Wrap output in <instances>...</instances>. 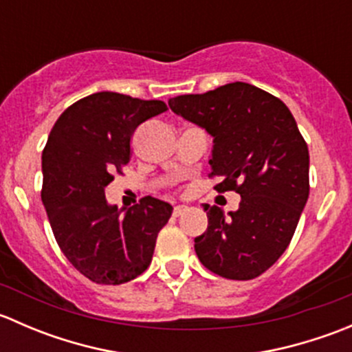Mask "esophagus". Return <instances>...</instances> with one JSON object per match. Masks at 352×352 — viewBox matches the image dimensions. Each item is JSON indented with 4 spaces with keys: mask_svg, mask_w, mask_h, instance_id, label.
Returning a JSON list of instances; mask_svg holds the SVG:
<instances>
[{
    "mask_svg": "<svg viewBox=\"0 0 352 352\" xmlns=\"http://www.w3.org/2000/svg\"><path fill=\"white\" fill-rule=\"evenodd\" d=\"M186 211H187V206H177V208L173 209V216L179 218V216H182Z\"/></svg>",
    "mask_w": 352,
    "mask_h": 352,
    "instance_id": "1",
    "label": "esophagus"
}]
</instances>
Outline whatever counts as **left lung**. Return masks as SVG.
<instances>
[{
	"instance_id": "1",
	"label": "left lung",
	"mask_w": 352,
	"mask_h": 352,
	"mask_svg": "<svg viewBox=\"0 0 352 352\" xmlns=\"http://www.w3.org/2000/svg\"><path fill=\"white\" fill-rule=\"evenodd\" d=\"M168 105L212 136L211 175L223 177L214 189L242 197L228 214L202 206L208 230L194 240L199 261L221 278H257L285 254L310 192V155L293 113L243 81L179 95Z\"/></svg>"
}]
</instances>
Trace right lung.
I'll use <instances>...</instances> for the list:
<instances>
[{
    "mask_svg": "<svg viewBox=\"0 0 352 352\" xmlns=\"http://www.w3.org/2000/svg\"><path fill=\"white\" fill-rule=\"evenodd\" d=\"M163 112L162 100L98 91L59 116L42 151V202L56 242L98 285H122L143 274L172 216L168 202L151 196L129 209L105 199L113 173L129 162L136 127Z\"/></svg>",
    "mask_w": 352,
    "mask_h": 352,
    "instance_id": "add662e5",
    "label": "right lung"
}]
</instances>
